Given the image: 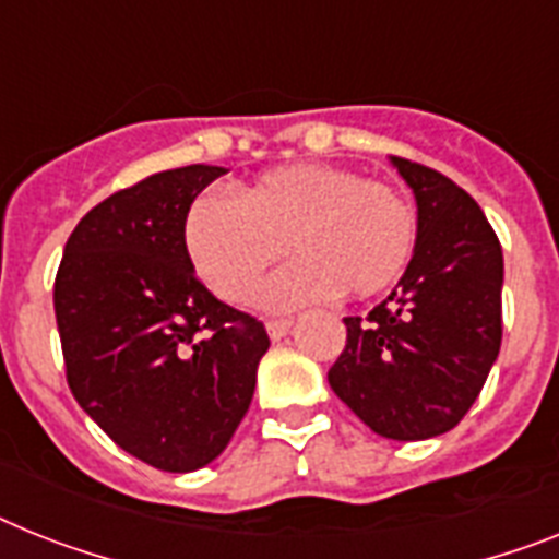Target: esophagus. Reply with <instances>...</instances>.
I'll use <instances>...</instances> for the list:
<instances>
[{"label": "esophagus", "mask_w": 559, "mask_h": 559, "mask_svg": "<svg viewBox=\"0 0 559 559\" xmlns=\"http://www.w3.org/2000/svg\"><path fill=\"white\" fill-rule=\"evenodd\" d=\"M293 330V321H270L266 323V332H270L272 341H281V337L287 335Z\"/></svg>", "instance_id": "esophagus-1"}]
</instances>
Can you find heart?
<instances>
[{"instance_id": "heart-1", "label": "heart", "mask_w": 559, "mask_h": 559, "mask_svg": "<svg viewBox=\"0 0 559 559\" xmlns=\"http://www.w3.org/2000/svg\"><path fill=\"white\" fill-rule=\"evenodd\" d=\"M417 243V213L395 187L330 164L264 173L238 199L204 192L185 218V247L201 281L224 301L255 298L287 247L301 261L270 281L266 307L372 298L397 284Z\"/></svg>"}]
</instances>
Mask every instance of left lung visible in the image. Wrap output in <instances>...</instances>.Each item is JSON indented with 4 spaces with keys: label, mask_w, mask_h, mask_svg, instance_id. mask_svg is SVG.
<instances>
[{
    "label": "left lung",
    "mask_w": 559,
    "mask_h": 559,
    "mask_svg": "<svg viewBox=\"0 0 559 559\" xmlns=\"http://www.w3.org/2000/svg\"><path fill=\"white\" fill-rule=\"evenodd\" d=\"M417 201V243L386 301L344 318L330 386L381 438L426 440L461 424L503 337V250L483 210L443 173L395 158Z\"/></svg>",
    "instance_id": "1"
}]
</instances>
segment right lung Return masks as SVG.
I'll list each match as a JSON object with an SVG mask.
<instances>
[{"label":"right lung","mask_w":559,"mask_h":559,"mask_svg":"<svg viewBox=\"0 0 559 559\" xmlns=\"http://www.w3.org/2000/svg\"><path fill=\"white\" fill-rule=\"evenodd\" d=\"M224 173L190 164L112 192L70 233L56 272L70 392L162 472H195L227 449L270 349L264 323L218 301L187 255V210Z\"/></svg>","instance_id":"1"}]
</instances>
